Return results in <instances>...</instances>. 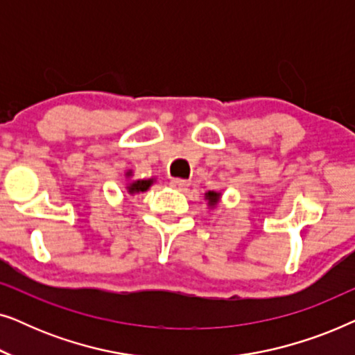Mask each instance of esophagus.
<instances>
[{
    "mask_svg": "<svg viewBox=\"0 0 355 355\" xmlns=\"http://www.w3.org/2000/svg\"><path fill=\"white\" fill-rule=\"evenodd\" d=\"M171 187L178 189V191L181 192H187L189 191V186H191V182L186 181V179H171Z\"/></svg>",
    "mask_w": 355,
    "mask_h": 355,
    "instance_id": "34e87169",
    "label": "esophagus"
}]
</instances>
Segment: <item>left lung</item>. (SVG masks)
Listing matches in <instances>:
<instances>
[{"label":"left lung","instance_id":"obj_1","mask_svg":"<svg viewBox=\"0 0 355 355\" xmlns=\"http://www.w3.org/2000/svg\"><path fill=\"white\" fill-rule=\"evenodd\" d=\"M220 193L218 192H213V191H210L208 193H205V198L208 200V203H210L211 207H215L216 203H218V200H220Z\"/></svg>","mask_w":355,"mask_h":355}]
</instances>
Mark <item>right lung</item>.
I'll list each match as a JSON object with an SVG mask.
<instances>
[{
	"label": "right lung",
	"instance_id": "obj_1",
	"mask_svg": "<svg viewBox=\"0 0 355 355\" xmlns=\"http://www.w3.org/2000/svg\"><path fill=\"white\" fill-rule=\"evenodd\" d=\"M128 176H130V171L128 173ZM153 184V179H148V181H135L132 184H129L128 191L129 193H139V192H145L147 189Z\"/></svg>",
	"mask_w": 355,
	"mask_h": 355
}]
</instances>
